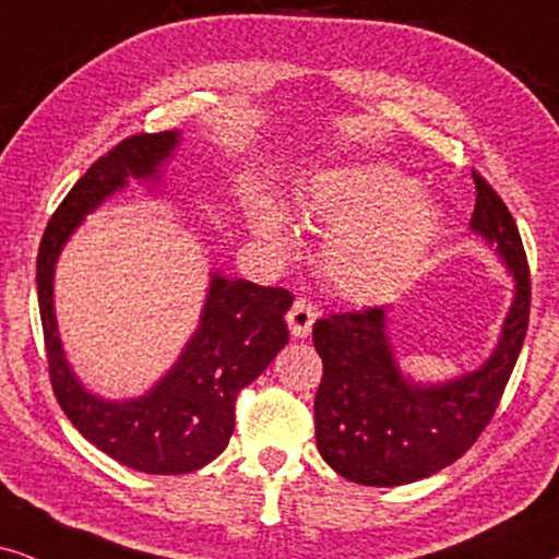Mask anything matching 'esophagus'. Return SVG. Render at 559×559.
Returning a JSON list of instances; mask_svg holds the SVG:
<instances>
[{
    "label": "esophagus",
    "mask_w": 559,
    "mask_h": 559,
    "mask_svg": "<svg viewBox=\"0 0 559 559\" xmlns=\"http://www.w3.org/2000/svg\"><path fill=\"white\" fill-rule=\"evenodd\" d=\"M286 320H288V328H292V332H294L296 337H307L309 332H312V324L317 320L314 304L307 301V299H301V296H299V299L294 301V307L288 309Z\"/></svg>",
    "instance_id": "1"
}]
</instances>
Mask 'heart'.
<instances>
[{
    "mask_svg": "<svg viewBox=\"0 0 559 559\" xmlns=\"http://www.w3.org/2000/svg\"><path fill=\"white\" fill-rule=\"evenodd\" d=\"M304 214L330 227L322 267L353 301H379L413 278L441 231V209L415 180L386 165L330 169L301 198ZM252 231L278 250L294 245L288 216L273 203L252 211Z\"/></svg>",
    "mask_w": 559,
    "mask_h": 559,
    "instance_id": "1",
    "label": "heart"
}]
</instances>
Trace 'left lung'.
I'll return each mask as SVG.
<instances>
[{"instance_id": "left-lung-1", "label": "left lung", "mask_w": 559, "mask_h": 559, "mask_svg": "<svg viewBox=\"0 0 559 559\" xmlns=\"http://www.w3.org/2000/svg\"><path fill=\"white\" fill-rule=\"evenodd\" d=\"M475 188L469 227L496 247L513 275L511 309L496 350L479 369L438 384L405 377L386 335L390 309L384 307L314 322L312 341L322 358L314 397L317 449L350 483L394 487L436 475L477 441L503 397L526 337L532 281L511 211L477 173Z\"/></svg>"}]
</instances>
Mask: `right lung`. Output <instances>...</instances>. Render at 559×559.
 I'll list each match as a JSON object with an SVG mask.
<instances>
[{"label": "right lung", "instance_id": "right-lung-1", "mask_svg": "<svg viewBox=\"0 0 559 559\" xmlns=\"http://www.w3.org/2000/svg\"><path fill=\"white\" fill-rule=\"evenodd\" d=\"M180 131L136 133L92 165L69 190L38 250V307L53 394L74 428L97 449L146 475H186L227 449L237 394L252 384L288 343L284 314L294 296L211 273L193 337L165 377L131 400H105L76 379L63 353L53 312V273L63 245L84 216L129 180L159 186Z\"/></svg>", "mask_w": 559, "mask_h": 559}]
</instances>
